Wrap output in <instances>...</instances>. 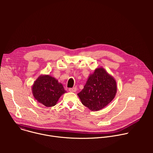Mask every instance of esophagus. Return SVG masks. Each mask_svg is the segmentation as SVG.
Segmentation results:
<instances>
[{
  "mask_svg": "<svg viewBox=\"0 0 153 153\" xmlns=\"http://www.w3.org/2000/svg\"><path fill=\"white\" fill-rule=\"evenodd\" d=\"M76 91H77V88H76V87H74V88H70L69 89V91H70V92L74 93V92H76Z\"/></svg>",
  "mask_w": 153,
  "mask_h": 153,
  "instance_id": "1",
  "label": "esophagus"
}]
</instances>
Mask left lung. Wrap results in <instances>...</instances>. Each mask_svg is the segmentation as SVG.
I'll return each instance as SVG.
<instances>
[{
	"instance_id": "8db88e82",
	"label": "left lung",
	"mask_w": 153,
	"mask_h": 153,
	"mask_svg": "<svg viewBox=\"0 0 153 153\" xmlns=\"http://www.w3.org/2000/svg\"><path fill=\"white\" fill-rule=\"evenodd\" d=\"M116 93L115 79L100 67L90 74L83 90L77 95L83 105L91 111H97L110 103Z\"/></svg>"
}]
</instances>
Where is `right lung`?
<instances>
[{
	"label": "right lung",
	"instance_id": "right-lung-1",
	"mask_svg": "<svg viewBox=\"0 0 153 153\" xmlns=\"http://www.w3.org/2000/svg\"><path fill=\"white\" fill-rule=\"evenodd\" d=\"M31 89L34 99L47 107L56 105L60 96L67 92L61 83L48 74L39 76Z\"/></svg>",
	"mask_w": 153,
	"mask_h": 153
}]
</instances>
